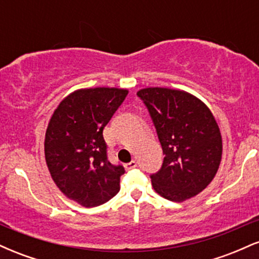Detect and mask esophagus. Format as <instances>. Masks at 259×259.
Returning <instances> with one entry per match:
<instances>
[{
  "mask_svg": "<svg viewBox=\"0 0 259 259\" xmlns=\"http://www.w3.org/2000/svg\"><path fill=\"white\" fill-rule=\"evenodd\" d=\"M136 167H138V162H136V160H132V162L126 163V164H125L126 169H133V168H136Z\"/></svg>",
  "mask_w": 259,
  "mask_h": 259,
  "instance_id": "obj_1",
  "label": "esophagus"
}]
</instances>
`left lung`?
<instances>
[{
  "instance_id": "8db88e82",
  "label": "left lung",
  "mask_w": 259,
  "mask_h": 259,
  "mask_svg": "<svg viewBox=\"0 0 259 259\" xmlns=\"http://www.w3.org/2000/svg\"><path fill=\"white\" fill-rule=\"evenodd\" d=\"M162 146V167L151 174L153 189L169 201L200 194L215 177L222 160V135L208 107L180 90L148 88L138 92Z\"/></svg>"
}]
</instances>
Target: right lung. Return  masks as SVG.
I'll return each instance as SVG.
<instances>
[{"mask_svg":"<svg viewBox=\"0 0 259 259\" xmlns=\"http://www.w3.org/2000/svg\"><path fill=\"white\" fill-rule=\"evenodd\" d=\"M114 88L74 91L59 103L46 130L45 158L56 185L84 207L106 203L119 192L121 164H112L103 129L125 100Z\"/></svg>","mask_w":259,"mask_h":259,"instance_id":"1","label":"right lung"}]
</instances>
